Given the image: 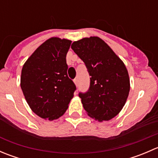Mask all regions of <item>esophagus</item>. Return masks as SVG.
<instances>
[{
	"label": "esophagus",
	"mask_w": 158,
	"mask_h": 158,
	"mask_svg": "<svg viewBox=\"0 0 158 158\" xmlns=\"http://www.w3.org/2000/svg\"><path fill=\"white\" fill-rule=\"evenodd\" d=\"M73 82H74L75 85H78V79H75L74 80H73Z\"/></svg>",
	"instance_id": "obj_1"
}]
</instances>
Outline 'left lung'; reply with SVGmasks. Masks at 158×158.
<instances>
[{
	"label": "left lung",
	"instance_id": "1",
	"mask_svg": "<svg viewBox=\"0 0 158 158\" xmlns=\"http://www.w3.org/2000/svg\"><path fill=\"white\" fill-rule=\"evenodd\" d=\"M71 48L85 63L90 87L79 93L84 109L98 122L111 120L123 109L130 91V79L125 63L98 36L74 41Z\"/></svg>",
	"mask_w": 158,
	"mask_h": 158
}]
</instances>
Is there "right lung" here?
<instances>
[{
  "instance_id": "obj_1",
  "label": "right lung",
  "mask_w": 158,
  "mask_h": 158,
  "mask_svg": "<svg viewBox=\"0 0 158 158\" xmlns=\"http://www.w3.org/2000/svg\"><path fill=\"white\" fill-rule=\"evenodd\" d=\"M72 41L51 37L23 64L20 87L32 111L44 119L56 120L69 107L76 85L68 77L66 56Z\"/></svg>"
}]
</instances>
